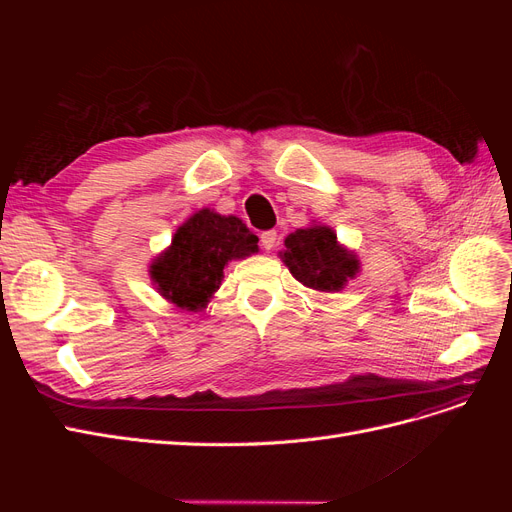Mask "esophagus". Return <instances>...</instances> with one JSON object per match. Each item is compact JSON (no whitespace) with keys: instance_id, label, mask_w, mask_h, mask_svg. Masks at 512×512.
I'll list each match as a JSON object with an SVG mask.
<instances>
[{"instance_id":"34e87169","label":"esophagus","mask_w":512,"mask_h":512,"mask_svg":"<svg viewBox=\"0 0 512 512\" xmlns=\"http://www.w3.org/2000/svg\"><path fill=\"white\" fill-rule=\"evenodd\" d=\"M275 241H277V232H275V230H265V232H262V235H260V245L265 247L267 252L273 250Z\"/></svg>"}]
</instances>
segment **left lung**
Instances as JSON below:
<instances>
[{
  "label": "left lung",
  "instance_id": "8db88e82",
  "mask_svg": "<svg viewBox=\"0 0 512 512\" xmlns=\"http://www.w3.org/2000/svg\"><path fill=\"white\" fill-rule=\"evenodd\" d=\"M280 258L292 277L316 292H339L361 273L354 250L339 243L337 232L320 222L297 228L284 239Z\"/></svg>",
  "mask_w": 512,
  "mask_h": 512
}]
</instances>
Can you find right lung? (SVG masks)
<instances>
[{"label":"right lung","instance_id":"right-lung-1","mask_svg":"<svg viewBox=\"0 0 512 512\" xmlns=\"http://www.w3.org/2000/svg\"><path fill=\"white\" fill-rule=\"evenodd\" d=\"M258 252V237L243 220L205 207L192 213L166 250L149 262V277L162 299L196 314L220 290L228 262Z\"/></svg>","mask_w":512,"mask_h":512}]
</instances>
